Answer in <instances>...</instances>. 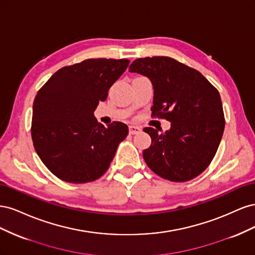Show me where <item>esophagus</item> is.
Returning a JSON list of instances; mask_svg holds the SVG:
<instances>
[{
    "mask_svg": "<svg viewBox=\"0 0 255 255\" xmlns=\"http://www.w3.org/2000/svg\"><path fill=\"white\" fill-rule=\"evenodd\" d=\"M141 130V128L139 127H135V126H129L128 127V133L130 135H134V134H138Z\"/></svg>",
    "mask_w": 255,
    "mask_h": 255,
    "instance_id": "obj_1",
    "label": "esophagus"
}]
</instances>
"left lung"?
Wrapping results in <instances>:
<instances>
[{"mask_svg":"<svg viewBox=\"0 0 255 255\" xmlns=\"http://www.w3.org/2000/svg\"><path fill=\"white\" fill-rule=\"evenodd\" d=\"M129 72L148 76L153 84L152 117L171 122L158 134L144 128L151 145L143 150L151 170L171 182H187L211 164L225 129V114L218 90L196 69L167 56L134 60Z\"/></svg>","mask_w":255,"mask_h":255,"instance_id":"1","label":"left lung"}]
</instances>
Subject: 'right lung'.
Masks as SVG:
<instances>
[{"mask_svg":"<svg viewBox=\"0 0 255 255\" xmlns=\"http://www.w3.org/2000/svg\"><path fill=\"white\" fill-rule=\"evenodd\" d=\"M129 60L90 58L54 73L33 104L32 139L42 163L61 181L84 184L109 169L128 134L127 125H99L94 112Z\"/></svg>","mask_w":255,"mask_h":255,"instance_id":"add662e5","label":"right lung"}]
</instances>
